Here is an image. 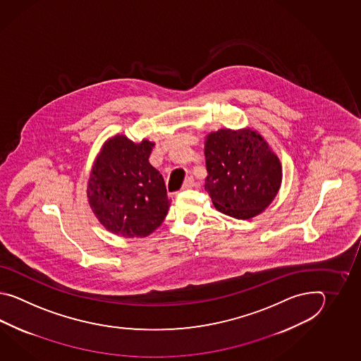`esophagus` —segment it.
Masks as SVG:
<instances>
[{
	"mask_svg": "<svg viewBox=\"0 0 361 361\" xmlns=\"http://www.w3.org/2000/svg\"><path fill=\"white\" fill-rule=\"evenodd\" d=\"M196 183H195V179L193 177H188L185 179V182H184L183 185H182V190H190L192 187H195Z\"/></svg>",
	"mask_w": 361,
	"mask_h": 361,
	"instance_id": "34e87169",
	"label": "esophagus"
}]
</instances>
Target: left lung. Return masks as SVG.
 I'll return each instance as SVG.
<instances>
[{"label": "left lung", "instance_id": "left-lung-1", "mask_svg": "<svg viewBox=\"0 0 361 361\" xmlns=\"http://www.w3.org/2000/svg\"><path fill=\"white\" fill-rule=\"evenodd\" d=\"M205 160V190L223 214L250 219L261 214L280 190V160L261 134L250 128L207 134Z\"/></svg>", "mask_w": 361, "mask_h": 361}]
</instances>
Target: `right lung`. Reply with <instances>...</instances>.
Segmentation results:
<instances>
[{"label": "right lung", "instance_id": "right-lung-1", "mask_svg": "<svg viewBox=\"0 0 361 361\" xmlns=\"http://www.w3.org/2000/svg\"><path fill=\"white\" fill-rule=\"evenodd\" d=\"M154 142L134 143L125 135L108 139L87 182V199L106 230L123 238H146L165 219L166 187L148 159Z\"/></svg>", "mask_w": 361, "mask_h": 361}]
</instances>
